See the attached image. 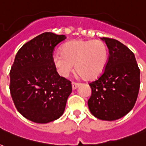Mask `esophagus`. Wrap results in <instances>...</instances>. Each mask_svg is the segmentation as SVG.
Returning <instances> with one entry per match:
<instances>
[{"mask_svg": "<svg viewBox=\"0 0 146 146\" xmlns=\"http://www.w3.org/2000/svg\"><path fill=\"white\" fill-rule=\"evenodd\" d=\"M80 83H76V82H72V89H73V90H75V89H76L78 88V87L80 86Z\"/></svg>", "mask_w": 146, "mask_h": 146, "instance_id": "1", "label": "esophagus"}]
</instances>
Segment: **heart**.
<instances>
[{
    "label": "heart",
    "instance_id": "obj_1",
    "mask_svg": "<svg viewBox=\"0 0 146 146\" xmlns=\"http://www.w3.org/2000/svg\"><path fill=\"white\" fill-rule=\"evenodd\" d=\"M108 61V49L101 40H73L53 56L57 72L66 77L75 64V70L84 80H94L104 72Z\"/></svg>",
    "mask_w": 146,
    "mask_h": 146
}]
</instances>
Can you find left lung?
<instances>
[{
  "mask_svg": "<svg viewBox=\"0 0 146 146\" xmlns=\"http://www.w3.org/2000/svg\"><path fill=\"white\" fill-rule=\"evenodd\" d=\"M109 51L103 74L89 83L92 96L88 106L100 120H117L133 108L140 86V70L135 55L117 40L101 38Z\"/></svg>",
  "mask_w": 146,
  "mask_h": 146,
  "instance_id": "obj_1",
  "label": "left lung"
}]
</instances>
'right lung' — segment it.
Returning a JSON list of instances; mask_svg holds the SVG:
<instances>
[{"mask_svg": "<svg viewBox=\"0 0 146 146\" xmlns=\"http://www.w3.org/2000/svg\"><path fill=\"white\" fill-rule=\"evenodd\" d=\"M66 38L42 33L23 44L15 57L10 73V94L18 111L33 122H51L64 112L72 86L57 73L52 54Z\"/></svg>", "mask_w": 146, "mask_h": 146, "instance_id": "right-lung-1", "label": "right lung"}]
</instances>
